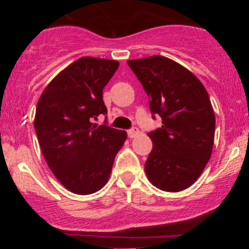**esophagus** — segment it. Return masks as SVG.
Wrapping results in <instances>:
<instances>
[{
	"label": "esophagus",
	"mask_w": 249,
	"mask_h": 249,
	"mask_svg": "<svg viewBox=\"0 0 249 249\" xmlns=\"http://www.w3.org/2000/svg\"><path fill=\"white\" fill-rule=\"evenodd\" d=\"M138 134H139V130H138V127L133 126V127L128 128V130H127V136L130 137V138H134V137L138 136Z\"/></svg>",
	"instance_id": "esophagus-1"
}]
</instances>
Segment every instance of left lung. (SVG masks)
<instances>
[{
    "label": "left lung",
    "instance_id": "left-lung-1",
    "mask_svg": "<svg viewBox=\"0 0 249 249\" xmlns=\"http://www.w3.org/2000/svg\"><path fill=\"white\" fill-rule=\"evenodd\" d=\"M148 96L152 118L161 127L145 162L148 180L166 192H179L199 178L210 160L215 117L201 82L186 68L162 56L127 61Z\"/></svg>",
    "mask_w": 249,
    "mask_h": 249
}]
</instances>
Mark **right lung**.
Returning a JSON list of instances; mask_svg holds the SVG:
<instances>
[{
  "label": "right lung",
  "mask_w": 249,
  "mask_h": 249,
  "mask_svg": "<svg viewBox=\"0 0 249 249\" xmlns=\"http://www.w3.org/2000/svg\"><path fill=\"white\" fill-rule=\"evenodd\" d=\"M119 63L82 57L57 75L39 97L35 131L48 166L76 194L97 192L107 184L126 132L97 126L107 115L103 89ZM107 119V118H105Z\"/></svg>",
  "instance_id": "1"
}]
</instances>
